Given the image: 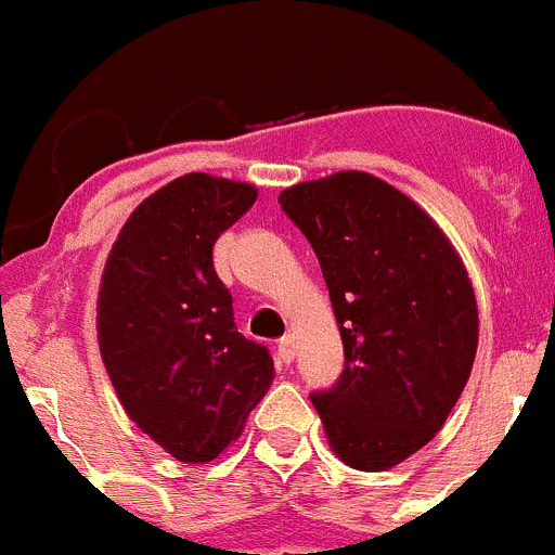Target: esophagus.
<instances>
[{
	"label": "esophagus",
	"instance_id": "1",
	"mask_svg": "<svg viewBox=\"0 0 555 555\" xmlns=\"http://www.w3.org/2000/svg\"><path fill=\"white\" fill-rule=\"evenodd\" d=\"M276 353H279V362H284V364L293 362V359H296V339H293V337L279 339Z\"/></svg>",
	"mask_w": 555,
	"mask_h": 555
}]
</instances>
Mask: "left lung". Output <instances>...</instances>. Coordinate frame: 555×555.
<instances>
[{
	"label": "left lung",
	"mask_w": 555,
	"mask_h": 555,
	"mask_svg": "<svg viewBox=\"0 0 555 555\" xmlns=\"http://www.w3.org/2000/svg\"><path fill=\"white\" fill-rule=\"evenodd\" d=\"M279 204L321 262L346 353L337 384L309 398L343 462L387 470L434 439L470 378V279L442 229L371 173L293 184Z\"/></svg>",
	"instance_id": "obj_1"
}]
</instances>
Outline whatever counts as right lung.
Here are the masks:
<instances>
[{
  "label": "right lung",
  "instance_id": "add662e5",
  "mask_svg": "<svg viewBox=\"0 0 555 555\" xmlns=\"http://www.w3.org/2000/svg\"><path fill=\"white\" fill-rule=\"evenodd\" d=\"M254 202V184L184 173L138 204L104 266V367L129 421L179 462H212L271 387V353L237 332L212 266Z\"/></svg>",
  "mask_w": 555,
  "mask_h": 555
}]
</instances>
